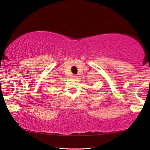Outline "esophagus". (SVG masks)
Wrapping results in <instances>:
<instances>
[{
	"label": "esophagus",
	"mask_w": 150,
	"mask_h": 150,
	"mask_svg": "<svg viewBox=\"0 0 150 150\" xmlns=\"http://www.w3.org/2000/svg\"><path fill=\"white\" fill-rule=\"evenodd\" d=\"M72 77H73V79H76L77 77V76H76V75H73V76H72Z\"/></svg>",
	"instance_id": "34e87169"
}]
</instances>
